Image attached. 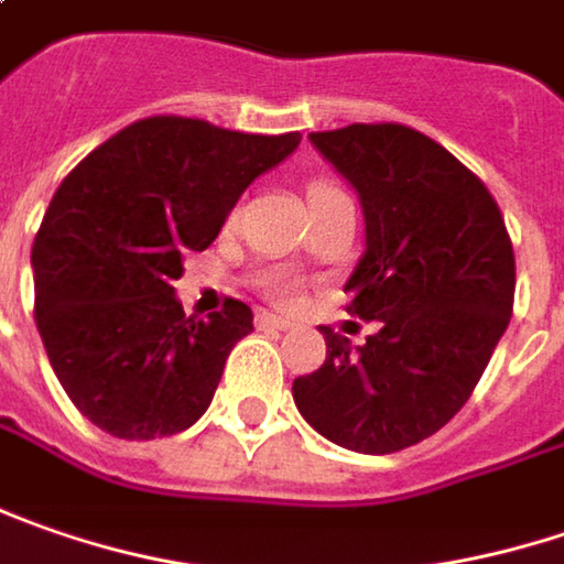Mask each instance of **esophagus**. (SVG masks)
Returning a JSON list of instances; mask_svg holds the SVG:
<instances>
[{"label":"esophagus","instance_id":"obj_1","mask_svg":"<svg viewBox=\"0 0 564 564\" xmlns=\"http://www.w3.org/2000/svg\"><path fill=\"white\" fill-rule=\"evenodd\" d=\"M256 322L261 325V328H274V330L290 328V322H286V318H281V315H274V312H258Z\"/></svg>","mask_w":564,"mask_h":564}]
</instances>
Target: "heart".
<instances>
[{
  "instance_id": "b5f03b06",
  "label": "heart",
  "mask_w": 564,
  "mask_h": 564,
  "mask_svg": "<svg viewBox=\"0 0 564 564\" xmlns=\"http://www.w3.org/2000/svg\"><path fill=\"white\" fill-rule=\"evenodd\" d=\"M328 192H337V188L328 183H315L308 188V198L328 195ZM264 286H268V293H271L274 300H293V293H296V283L290 281L286 274H268V278H264Z\"/></svg>"
}]
</instances>
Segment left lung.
I'll use <instances>...</instances> for the list:
<instances>
[{
  "label": "left lung",
  "mask_w": 564,
  "mask_h": 564,
  "mask_svg": "<svg viewBox=\"0 0 564 564\" xmlns=\"http://www.w3.org/2000/svg\"><path fill=\"white\" fill-rule=\"evenodd\" d=\"M308 141L359 198L366 246L344 290L379 330L354 347L322 328L328 356L293 381V401L347 452H401L467 404L499 347L514 303L511 239L486 185L423 132L356 122Z\"/></svg>",
  "instance_id": "obj_1"
}]
</instances>
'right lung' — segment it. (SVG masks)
<instances>
[{
    "label": "right lung",
    "instance_id": "add662e5",
    "mask_svg": "<svg viewBox=\"0 0 564 564\" xmlns=\"http://www.w3.org/2000/svg\"><path fill=\"white\" fill-rule=\"evenodd\" d=\"M303 135H246L154 116L90 151L34 239V318L56 379L94 426L148 442L202 420L252 308L185 315L173 281L239 195Z\"/></svg>",
    "mask_w": 564,
    "mask_h": 564
}]
</instances>
